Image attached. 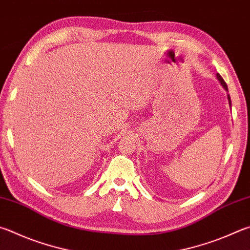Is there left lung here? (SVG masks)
<instances>
[{
  "mask_svg": "<svg viewBox=\"0 0 250 250\" xmlns=\"http://www.w3.org/2000/svg\"><path fill=\"white\" fill-rule=\"evenodd\" d=\"M216 76H217V79H219V81L221 82V84L223 85V87H224L226 90H228V85H226V83H225V81L223 80V78H222V76H221L219 73L216 74ZM229 105H230V98H229ZM230 106H232V105H230Z\"/></svg>",
  "mask_w": 250,
  "mask_h": 250,
  "instance_id": "left-lung-1",
  "label": "left lung"
}]
</instances>
